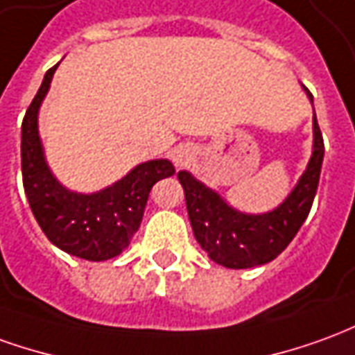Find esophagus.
<instances>
[{"label":"esophagus","instance_id":"1","mask_svg":"<svg viewBox=\"0 0 355 355\" xmlns=\"http://www.w3.org/2000/svg\"><path fill=\"white\" fill-rule=\"evenodd\" d=\"M192 157H194V152H192L188 146H180V148H177L175 153H173V161H175L177 167H184V165H188Z\"/></svg>","mask_w":355,"mask_h":355}]
</instances>
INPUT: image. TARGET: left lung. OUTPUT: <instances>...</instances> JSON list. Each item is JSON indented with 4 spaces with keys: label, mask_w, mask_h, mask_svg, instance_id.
Wrapping results in <instances>:
<instances>
[{
    "label": "left lung",
    "mask_w": 355,
    "mask_h": 355,
    "mask_svg": "<svg viewBox=\"0 0 355 355\" xmlns=\"http://www.w3.org/2000/svg\"><path fill=\"white\" fill-rule=\"evenodd\" d=\"M309 101L313 96L302 86ZM323 136L313 111V148L296 186L275 209L265 213H244L202 180L178 171V180L184 188L186 209L194 236L202 250L215 263L229 269H250L272 261L296 236L309 215L315 198L321 165H323Z\"/></svg>",
    "instance_id": "1"
}]
</instances>
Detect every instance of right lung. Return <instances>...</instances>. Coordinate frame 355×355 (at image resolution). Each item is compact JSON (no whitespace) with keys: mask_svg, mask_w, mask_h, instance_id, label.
Returning a JSON list of instances; mask_svg holds the SVG:
<instances>
[{"mask_svg":"<svg viewBox=\"0 0 355 355\" xmlns=\"http://www.w3.org/2000/svg\"><path fill=\"white\" fill-rule=\"evenodd\" d=\"M51 67L24 115L21 130V165L24 194L48 240L67 254L88 261H105L128 248L140 229L153 184L175 175L169 159L144 161L117 182L98 192H74L49 169L38 130V113L48 96Z\"/></svg>","mask_w":355,"mask_h":355,"instance_id":"1","label":"right lung"}]
</instances>
